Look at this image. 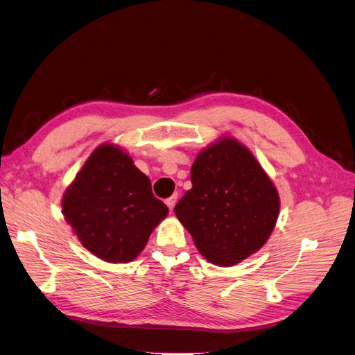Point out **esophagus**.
<instances>
[{
    "label": "esophagus",
    "instance_id": "obj_1",
    "mask_svg": "<svg viewBox=\"0 0 355 355\" xmlns=\"http://www.w3.org/2000/svg\"><path fill=\"white\" fill-rule=\"evenodd\" d=\"M176 201H178V194L171 196L170 198L166 200V205H167V207L170 209V212H171V210H173V207H175V205H176Z\"/></svg>",
    "mask_w": 355,
    "mask_h": 355
}]
</instances>
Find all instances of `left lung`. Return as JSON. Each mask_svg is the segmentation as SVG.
Returning <instances> with one entry per match:
<instances>
[{
	"label": "left lung",
	"mask_w": 355,
	"mask_h": 355,
	"mask_svg": "<svg viewBox=\"0 0 355 355\" xmlns=\"http://www.w3.org/2000/svg\"><path fill=\"white\" fill-rule=\"evenodd\" d=\"M191 184L175 214L209 263L236 266L269 241L279 216V193L252 152L233 136L198 152Z\"/></svg>",
	"instance_id": "1"
}]
</instances>
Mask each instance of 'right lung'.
Here are the masks:
<instances>
[{"label": "right lung", "mask_w": 355, "mask_h": 355, "mask_svg": "<svg viewBox=\"0 0 355 355\" xmlns=\"http://www.w3.org/2000/svg\"><path fill=\"white\" fill-rule=\"evenodd\" d=\"M65 223L85 249L106 263H130L168 215L149 178L127 150L103 143L85 161L61 200Z\"/></svg>", "instance_id": "obj_1"}]
</instances>
